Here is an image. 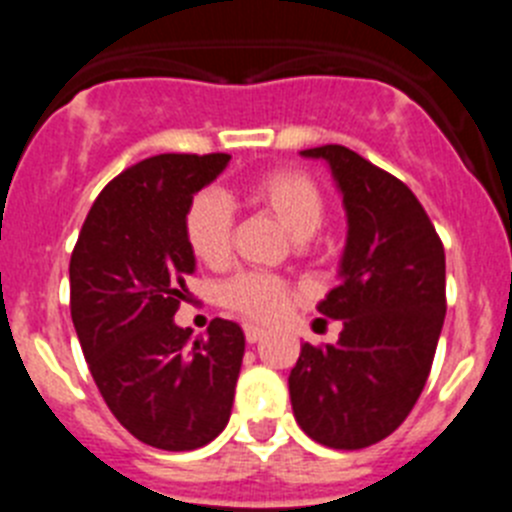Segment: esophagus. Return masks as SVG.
I'll return each mask as SVG.
<instances>
[{
	"mask_svg": "<svg viewBox=\"0 0 512 512\" xmlns=\"http://www.w3.org/2000/svg\"><path fill=\"white\" fill-rule=\"evenodd\" d=\"M243 333H246L248 343H259L261 338L266 336V330L259 328V325H246V328H243Z\"/></svg>",
	"mask_w": 512,
	"mask_h": 512,
	"instance_id": "1",
	"label": "esophagus"
}]
</instances>
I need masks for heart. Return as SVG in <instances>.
<instances>
[{
    "instance_id": "b5f03b06",
    "label": "heart",
    "mask_w": 512,
    "mask_h": 512,
    "mask_svg": "<svg viewBox=\"0 0 512 512\" xmlns=\"http://www.w3.org/2000/svg\"><path fill=\"white\" fill-rule=\"evenodd\" d=\"M248 205L277 217L297 243L310 241L325 217L323 189L302 171L279 169L253 179L243 189ZM187 246L207 266H223L233 248V212L217 192H200L189 202L184 215ZM220 302L253 320H271L282 315L289 302V289L282 279L256 271L235 274L220 287Z\"/></svg>"
}]
</instances>
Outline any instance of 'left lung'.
Wrapping results in <instances>:
<instances>
[{"mask_svg": "<svg viewBox=\"0 0 512 512\" xmlns=\"http://www.w3.org/2000/svg\"><path fill=\"white\" fill-rule=\"evenodd\" d=\"M330 169L346 210L338 287L318 305L341 320L336 343H305L289 372L302 431L330 449H364L408 418L446 318V256L400 179L346 146L300 151Z\"/></svg>", "mask_w": 512, "mask_h": 512, "instance_id": "1", "label": "left lung"}]
</instances>
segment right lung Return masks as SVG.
Segmentation results:
<instances>
[{
	"label": "right lung",
	"mask_w": 512,
	"mask_h": 512,
	"mask_svg": "<svg viewBox=\"0 0 512 512\" xmlns=\"http://www.w3.org/2000/svg\"><path fill=\"white\" fill-rule=\"evenodd\" d=\"M228 153H161L102 189L71 253V318L89 372L138 441L200 449L230 420L241 374V325L215 318L205 336L174 323L194 274L184 215L228 166Z\"/></svg>",
	"instance_id": "obj_1"
}]
</instances>
